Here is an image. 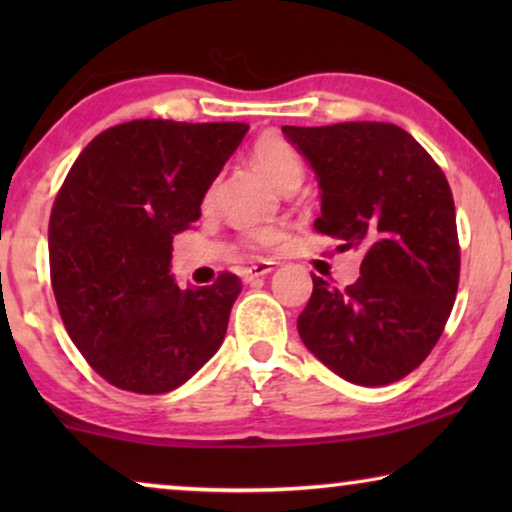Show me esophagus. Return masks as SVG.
<instances>
[{"label": "esophagus", "mask_w": 512, "mask_h": 512, "mask_svg": "<svg viewBox=\"0 0 512 512\" xmlns=\"http://www.w3.org/2000/svg\"><path fill=\"white\" fill-rule=\"evenodd\" d=\"M272 270H275V261H258L242 270V279L244 282H254V279L268 275V272H272Z\"/></svg>", "instance_id": "esophagus-1"}]
</instances>
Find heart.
<instances>
[{
  "label": "heart",
  "mask_w": 512,
  "mask_h": 512,
  "mask_svg": "<svg viewBox=\"0 0 512 512\" xmlns=\"http://www.w3.org/2000/svg\"><path fill=\"white\" fill-rule=\"evenodd\" d=\"M251 156H254V163L258 165V170H263L265 177H268L272 184L282 188V191L289 186H300V181H303V163H300L298 153L293 151V146L289 142H284L282 137L263 135L254 144ZM244 240H247L249 247L254 249L275 247V244L284 240V228L279 226L251 228L244 233Z\"/></svg>",
  "instance_id": "b5f03b06"
}]
</instances>
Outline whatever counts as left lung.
Instances as JSON below:
<instances>
[{
  "mask_svg": "<svg viewBox=\"0 0 512 512\" xmlns=\"http://www.w3.org/2000/svg\"><path fill=\"white\" fill-rule=\"evenodd\" d=\"M314 170V228L359 249L361 277L347 289L312 275L298 333L317 359L361 387L412 373L443 333L459 286L454 200L445 174L403 128L352 121L284 125Z\"/></svg>",
  "mask_w": 512,
  "mask_h": 512,
  "instance_id": "left-lung-1",
  "label": "left lung"
}]
</instances>
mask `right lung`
Returning a JSON list of instances; mask_svg holds the SVG:
<instances>
[{
	"mask_svg": "<svg viewBox=\"0 0 512 512\" xmlns=\"http://www.w3.org/2000/svg\"><path fill=\"white\" fill-rule=\"evenodd\" d=\"M244 123L146 118L97 135L69 170L48 223L51 284L69 338L118 389L167 394L226 338L237 275L181 286L172 240L200 219Z\"/></svg>",
	"mask_w": 512,
	"mask_h": 512,
	"instance_id": "add662e5",
	"label": "right lung"
}]
</instances>
